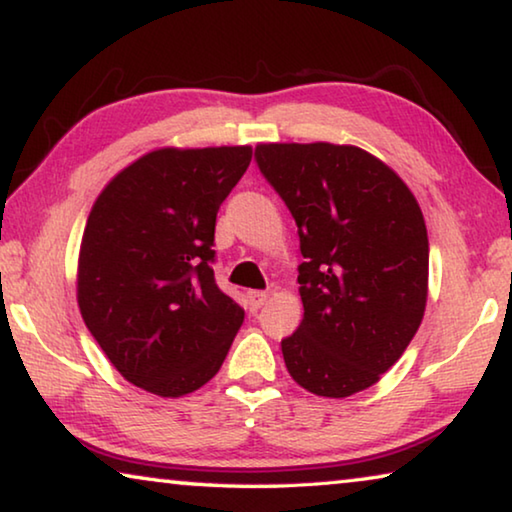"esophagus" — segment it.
Here are the masks:
<instances>
[{"label":"esophagus","mask_w":512,"mask_h":512,"mask_svg":"<svg viewBox=\"0 0 512 512\" xmlns=\"http://www.w3.org/2000/svg\"><path fill=\"white\" fill-rule=\"evenodd\" d=\"M246 300H248V309L257 311L259 307H264V302L268 300V293L266 291H248Z\"/></svg>","instance_id":"34e87169"}]
</instances>
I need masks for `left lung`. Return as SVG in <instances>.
Returning a JSON list of instances; mask_svg holds the SVG:
<instances>
[{"instance_id":"left-lung-1","label":"left lung","mask_w":512,"mask_h":512,"mask_svg":"<svg viewBox=\"0 0 512 512\" xmlns=\"http://www.w3.org/2000/svg\"><path fill=\"white\" fill-rule=\"evenodd\" d=\"M257 167L298 225L300 327L282 339L289 375L320 397L377 384L418 332L429 239L393 169L357 146L259 144Z\"/></svg>"}]
</instances>
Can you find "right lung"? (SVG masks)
Listing matches in <instances>:
<instances>
[{
	"instance_id": "obj_1",
	"label": "right lung",
	"mask_w": 512,
	"mask_h": 512,
	"mask_svg": "<svg viewBox=\"0 0 512 512\" xmlns=\"http://www.w3.org/2000/svg\"><path fill=\"white\" fill-rule=\"evenodd\" d=\"M253 149H158L99 194L79 255V307L131 384L180 397L207 384L244 309L216 287V212Z\"/></svg>"
}]
</instances>
